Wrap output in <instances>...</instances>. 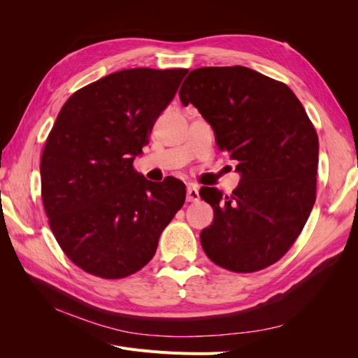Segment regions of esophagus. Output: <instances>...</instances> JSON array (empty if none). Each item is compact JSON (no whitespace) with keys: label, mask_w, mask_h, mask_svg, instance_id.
Instances as JSON below:
<instances>
[{"label":"esophagus","mask_w":358,"mask_h":358,"mask_svg":"<svg viewBox=\"0 0 358 358\" xmlns=\"http://www.w3.org/2000/svg\"><path fill=\"white\" fill-rule=\"evenodd\" d=\"M199 199H200V196H199L197 187L194 185V183H189L188 188H187V201L192 203V201H197Z\"/></svg>","instance_id":"1"}]
</instances>
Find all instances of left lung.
<instances>
[{
    "label": "left lung",
    "instance_id": "left-lung-1",
    "mask_svg": "<svg viewBox=\"0 0 358 358\" xmlns=\"http://www.w3.org/2000/svg\"><path fill=\"white\" fill-rule=\"evenodd\" d=\"M179 96L197 107L242 175L231 196L200 189L215 215L200 234L203 251L236 273L272 266L296 242L317 199L315 127L285 83L241 66L192 70Z\"/></svg>",
    "mask_w": 358,
    "mask_h": 358
}]
</instances>
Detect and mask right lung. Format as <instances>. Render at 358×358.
Listing matches in <instances>:
<instances>
[{
  "instance_id": "add662e5",
  "label": "right lung",
  "mask_w": 358,
  "mask_h": 358,
  "mask_svg": "<svg viewBox=\"0 0 358 358\" xmlns=\"http://www.w3.org/2000/svg\"><path fill=\"white\" fill-rule=\"evenodd\" d=\"M187 73L121 70L62 106L41 154V199L58 245L86 273L138 272L185 203L180 180L150 182L133 162Z\"/></svg>"
}]
</instances>
